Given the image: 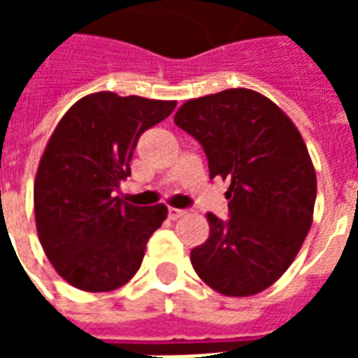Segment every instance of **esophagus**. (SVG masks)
<instances>
[{
	"instance_id": "34e87169",
	"label": "esophagus",
	"mask_w": 358,
	"mask_h": 358,
	"mask_svg": "<svg viewBox=\"0 0 358 358\" xmlns=\"http://www.w3.org/2000/svg\"><path fill=\"white\" fill-rule=\"evenodd\" d=\"M184 215H186V210L184 209H174V207L169 209V218H171V220H178V218L184 217Z\"/></svg>"
}]
</instances>
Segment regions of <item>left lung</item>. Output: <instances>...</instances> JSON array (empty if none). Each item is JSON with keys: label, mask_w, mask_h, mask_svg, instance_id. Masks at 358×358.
<instances>
[{"label": "left lung", "mask_w": 358, "mask_h": 358, "mask_svg": "<svg viewBox=\"0 0 358 358\" xmlns=\"http://www.w3.org/2000/svg\"><path fill=\"white\" fill-rule=\"evenodd\" d=\"M174 122L201 143L210 178L230 182V218L207 215L209 238L189 255L194 270L228 297L263 292L289 268L313 224L316 172L299 130L248 88L189 99Z\"/></svg>", "instance_id": "1"}]
</instances>
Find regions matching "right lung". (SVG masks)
<instances>
[{"instance_id":"1","label":"right lung","mask_w":358,"mask_h":358,"mask_svg":"<svg viewBox=\"0 0 358 358\" xmlns=\"http://www.w3.org/2000/svg\"><path fill=\"white\" fill-rule=\"evenodd\" d=\"M176 101L97 92L59 120L34 182L38 238L57 274L82 292H113L138 272L145 245L169 215L115 195L130 176L140 136Z\"/></svg>"}]
</instances>
